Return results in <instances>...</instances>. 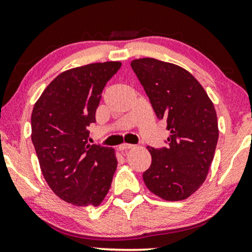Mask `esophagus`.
I'll return each mask as SVG.
<instances>
[{"mask_svg":"<svg viewBox=\"0 0 252 252\" xmlns=\"http://www.w3.org/2000/svg\"><path fill=\"white\" fill-rule=\"evenodd\" d=\"M134 144H129V143H123L121 144L120 147H118V149L120 150H128V149H132L134 148Z\"/></svg>","mask_w":252,"mask_h":252,"instance_id":"obj_1","label":"esophagus"}]
</instances>
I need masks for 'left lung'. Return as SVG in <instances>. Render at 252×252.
<instances>
[{
  "instance_id": "1",
  "label": "left lung",
  "mask_w": 252,
  "mask_h": 252,
  "mask_svg": "<svg viewBox=\"0 0 252 252\" xmlns=\"http://www.w3.org/2000/svg\"><path fill=\"white\" fill-rule=\"evenodd\" d=\"M130 65L170 132L166 147H148L152 164L143 181L164 200H184L201 186L212 163L219 136L216 109L200 83L180 66L153 58Z\"/></svg>"
}]
</instances>
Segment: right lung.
<instances>
[{
	"label": "right lung",
	"mask_w": 252,
	"mask_h": 252,
	"mask_svg": "<svg viewBox=\"0 0 252 252\" xmlns=\"http://www.w3.org/2000/svg\"><path fill=\"white\" fill-rule=\"evenodd\" d=\"M120 62L94 63L63 72L50 83L32 112V142L51 189L76 206H98L117 167L115 150L89 144L88 126L106 83Z\"/></svg>",
	"instance_id": "right-lung-1"
}]
</instances>
